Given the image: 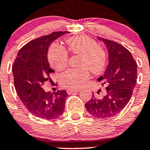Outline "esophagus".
<instances>
[{"label":"esophagus","instance_id":"esophagus-1","mask_svg":"<svg viewBox=\"0 0 150 150\" xmlns=\"http://www.w3.org/2000/svg\"><path fill=\"white\" fill-rule=\"evenodd\" d=\"M80 91H81L80 89H69V90H67V93L68 94H71L72 92H78Z\"/></svg>","mask_w":150,"mask_h":150}]
</instances>
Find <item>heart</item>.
Segmentation results:
<instances>
[{"label":"heart","mask_w":150,"mask_h":150,"mask_svg":"<svg viewBox=\"0 0 150 150\" xmlns=\"http://www.w3.org/2000/svg\"><path fill=\"white\" fill-rule=\"evenodd\" d=\"M66 42L71 52L81 55L79 67L82 68L70 69L63 72L60 78L61 83L67 89H78L89 78L88 69L93 74H98L103 70L107 57L97 43L86 36L69 38ZM48 56L50 64L56 69L61 70L67 67L68 54L60 44H52Z\"/></svg>","instance_id":"obj_1"}]
</instances>
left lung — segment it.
<instances>
[{
    "mask_svg": "<svg viewBox=\"0 0 150 150\" xmlns=\"http://www.w3.org/2000/svg\"><path fill=\"white\" fill-rule=\"evenodd\" d=\"M98 39L104 43L108 50V66L104 74L98 78L107 87L102 97L92 95L85 107L93 117L108 118L122 111L129 101L136 83L137 64L124 46L107 39Z\"/></svg>",
    "mask_w": 150,
    "mask_h": 150,
    "instance_id": "8db88e82",
    "label": "left lung"
}]
</instances>
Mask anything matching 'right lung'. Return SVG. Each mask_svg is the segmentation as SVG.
<instances>
[{"instance_id": "1", "label": "right lung", "mask_w": 150, "mask_h": 150, "mask_svg": "<svg viewBox=\"0 0 150 150\" xmlns=\"http://www.w3.org/2000/svg\"><path fill=\"white\" fill-rule=\"evenodd\" d=\"M68 33L54 32L29 42L18 52L12 66L15 87L21 100L32 114L42 119H55L64 113L67 92H47L43 86L54 72L47 58L49 47L55 39Z\"/></svg>"}]
</instances>
